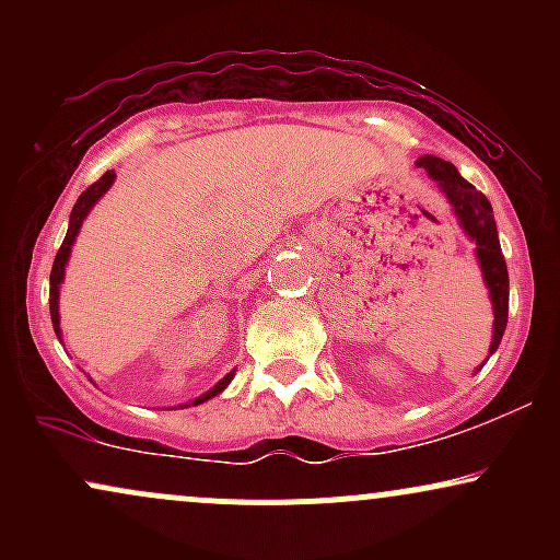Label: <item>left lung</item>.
<instances>
[{"mask_svg":"<svg viewBox=\"0 0 560 560\" xmlns=\"http://www.w3.org/2000/svg\"><path fill=\"white\" fill-rule=\"evenodd\" d=\"M416 165L429 173L434 182H440V189L445 191V197L453 205L455 215H458L460 226L466 229V234L477 242V258L485 273L487 287L492 294V307H494V337L490 345V355L498 350L500 339H503L505 324H508V268L503 249H500L498 240V226H494L492 205L477 186H471L455 171L453 163L440 160L434 155L419 158Z\"/></svg>","mask_w":560,"mask_h":560,"instance_id":"obj_1","label":"left lung"}]
</instances>
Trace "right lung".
<instances>
[{
    "label": "right lung",
    "instance_id": "add662e5",
    "mask_svg": "<svg viewBox=\"0 0 560 560\" xmlns=\"http://www.w3.org/2000/svg\"><path fill=\"white\" fill-rule=\"evenodd\" d=\"M113 182H115V173H113V171H107L105 176L100 178V182H94L92 186H89L86 191H81L79 202L73 205V213H70V226H68L66 240H62V247L57 249V255H55L52 273H49V316H52V324H55V334H57V339H60V313H57V294H60V281H62V276H66V262H68L70 247H73L75 234H79V229H81L83 218H86L89 210H92V205L96 202V199H100L102 195H105L107 189H110V184H113ZM231 376H234V371H231V374L223 376L221 382H218L213 389L205 392L202 397H197L195 405L205 402V400H210V397H215L218 392H221V389L226 387V384L231 382Z\"/></svg>",
    "mask_w": 560,
    "mask_h": 560
}]
</instances>
